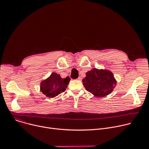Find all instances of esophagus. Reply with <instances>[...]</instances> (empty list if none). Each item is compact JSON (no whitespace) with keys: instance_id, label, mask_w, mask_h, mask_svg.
<instances>
[{"instance_id":"1","label":"esophagus","mask_w":149,"mask_h":149,"mask_svg":"<svg viewBox=\"0 0 149 149\" xmlns=\"http://www.w3.org/2000/svg\"><path fill=\"white\" fill-rule=\"evenodd\" d=\"M77 79V80H79V81H81V79H81V77H78Z\"/></svg>"}]
</instances>
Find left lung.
Instances as JSON below:
<instances>
[{
  "label": "left lung",
  "mask_w": 149,
  "mask_h": 149,
  "mask_svg": "<svg viewBox=\"0 0 149 149\" xmlns=\"http://www.w3.org/2000/svg\"><path fill=\"white\" fill-rule=\"evenodd\" d=\"M82 82L87 91L95 97H101L113 91L117 81L109 70L93 68L86 73Z\"/></svg>",
  "instance_id": "1"
}]
</instances>
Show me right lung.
<instances>
[{"mask_svg": "<svg viewBox=\"0 0 149 149\" xmlns=\"http://www.w3.org/2000/svg\"><path fill=\"white\" fill-rule=\"evenodd\" d=\"M70 79L69 77L62 78L59 74L53 72L41 82L40 91L48 97L54 98L65 91Z\"/></svg>", "mask_w": 149, "mask_h": 149, "instance_id": "add662e5", "label": "right lung"}]
</instances>
